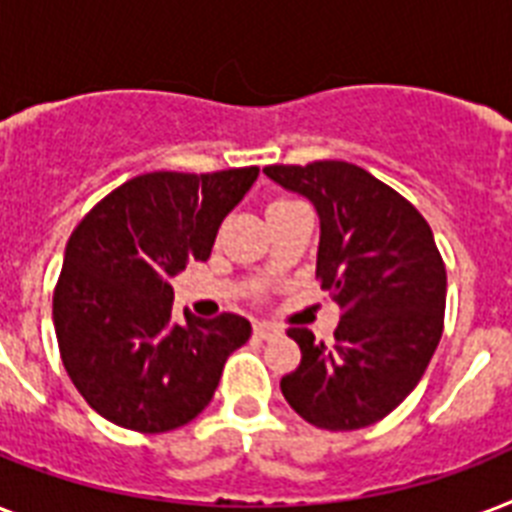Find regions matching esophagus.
I'll return each instance as SVG.
<instances>
[{
    "label": "esophagus",
    "mask_w": 512,
    "mask_h": 512,
    "mask_svg": "<svg viewBox=\"0 0 512 512\" xmlns=\"http://www.w3.org/2000/svg\"><path fill=\"white\" fill-rule=\"evenodd\" d=\"M279 332L281 329L276 327V324H271V321H255V335L263 337V340H268V337H276Z\"/></svg>",
    "instance_id": "esophagus-1"
}]
</instances>
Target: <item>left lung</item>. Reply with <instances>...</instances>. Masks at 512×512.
<instances>
[{
  "label": "left lung",
  "mask_w": 512,
  "mask_h": 512,
  "mask_svg": "<svg viewBox=\"0 0 512 512\" xmlns=\"http://www.w3.org/2000/svg\"><path fill=\"white\" fill-rule=\"evenodd\" d=\"M263 172L316 209V276L342 311L332 345L289 329L303 358L281 377V393L316 428L374 425L412 393L444 332L446 268L433 231L401 193L356 164Z\"/></svg>",
  "instance_id": "obj_1"
}]
</instances>
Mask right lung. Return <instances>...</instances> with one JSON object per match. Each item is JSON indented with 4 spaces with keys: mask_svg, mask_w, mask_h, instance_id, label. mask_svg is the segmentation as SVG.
Segmentation results:
<instances>
[{
    "mask_svg": "<svg viewBox=\"0 0 512 512\" xmlns=\"http://www.w3.org/2000/svg\"><path fill=\"white\" fill-rule=\"evenodd\" d=\"M257 172L132 177L71 233L52 321L68 377L108 422L138 433L191 422L215 396L225 358L252 335L236 313L172 319L170 279L212 255Z\"/></svg>",
    "mask_w": 512,
    "mask_h": 512,
    "instance_id": "add662e5",
    "label": "right lung"
}]
</instances>
